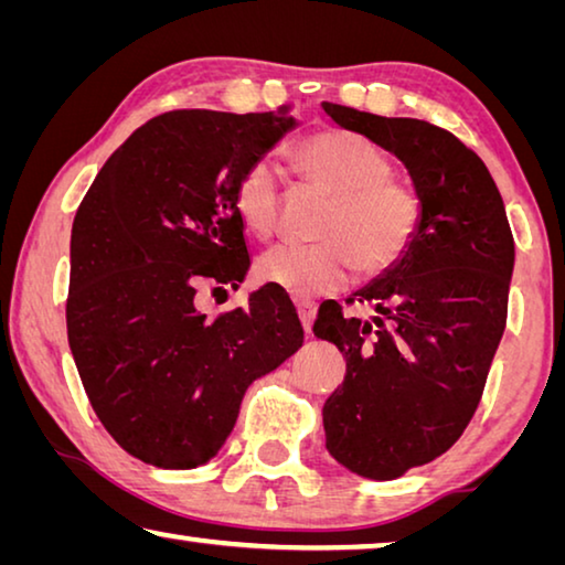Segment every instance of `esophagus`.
Masks as SVG:
<instances>
[{
	"mask_svg": "<svg viewBox=\"0 0 565 565\" xmlns=\"http://www.w3.org/2000/svg\"><path fill=\"white\" fill-rule=\"evenodd\" d=\"M297 309H299V319H301L303 329L311 331V324H315V317H317V301L299 299L297 301Z\"/></svg>",
	"mask_w": 565,
	"mask_h": 565,
	"instance_id": "esophagus-1",
	"label": "esophagus"
}]
</instances>
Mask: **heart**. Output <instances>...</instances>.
<instances>
[{
    "mask_svg": "<svg viewBox=\"0 0 565 565\" xmlns=\"http://www.w3.org/2000/svg\"><path fill=\"white\" fill-rule=\"evenodd\" d=\"M291 160L303 181L331 195L317 244H279L258 258L266 284L319 297L342 289L352 268L377 276L395 266L423 223V195L392 173V160L352 130H319L299 140ZM236 211L258 238L279 226L281 175L268 160L250 163L236 185Z\"/></svg>",
    "mask_w": 565,
    "mask_h": 565,
    "instance_id": "b5f03b06",
    "label": "heart"
}]
</instances>
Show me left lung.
Returning a JSON list of instances; mask_svg holds the SVG:
<instances>
[{
	"label": "left lung",
	"mask_w": 565,
	"mask_h": 565,
	"mask_svg": "<svg viewBox=\"0 0 565 565\" xmlns=\"http://www.w3.org/2000/svg\"><path fill=\"white\" fill-rule=\"evenodd\" d=\"M331 120L407 166L423 223L407 254L347 303L319 309L315 334L347 360L324 402L327 450L356 476L392 480L440 458L476 415L503 337L515 244L490 170L450 130L324 103Z\"/></svg>",
	"instance_id": "obj_1"
}]
</instances>
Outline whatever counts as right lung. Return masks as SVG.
<instances>
[{"instance_id":"1","label":"right lung","mask_w":565,"mask_h":565,"mask_svg":"<svg viewBox=\"0 0 565 565\" xmlns=\"http://www.w3.org/2000/svg\"><path fill=\"white\" fill-rule=\"evenodd\" d=\"M170 110L107 158L75 213L67 339L95 415L125 452L166 470L221 450L250 382L297 352L303 329L276 286L205 319L201 289L244 281V170L297 120Z\"/></svg>"}]
</instances>
